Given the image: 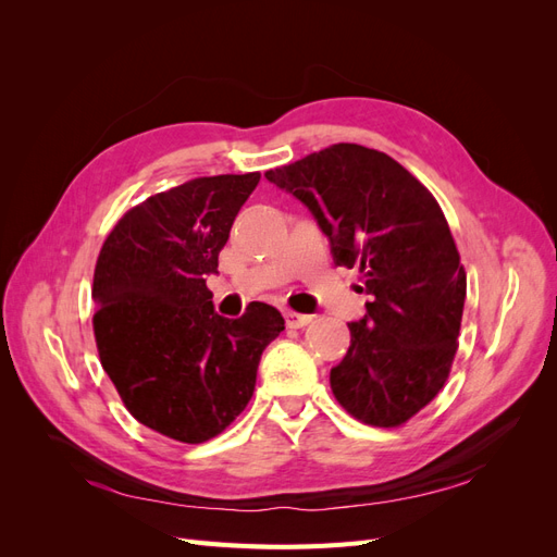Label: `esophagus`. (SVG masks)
Returning a JSON list of instances; mask_svg holds the SVG:
<instances>
[{
    "label": "esophagus",
    "mask_w": 557,
    "mask_h": 557,
    "mask_svg": "<svg viewBox=\"0 0 557 557\" xmlns=\"http://www.w3.org/2000/svg\"><path fill=\"white\" fill-rule=\"evenodd\" d=\"M285 325H288L290 330H299V327H307L313 315H307V313H295V311H285Z\"/></svg>",
    "instance_id": "1"
}]
</instances>
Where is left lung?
<instances>
[{"label": "left lung", "mask_w": 557, "mask_h": 557, "mask_svg": "<svg viewBox=\"0 0 557 557\" xmlns=\"http://www.w3.org/2000/svg\"><path fill=\"white\" fill-rule=\"evenodd\" d=\"M267 181L315 218L334 264L364 276L367 313L332 367L336 401L367 425L397 428L440 395L458 348L467 274L442 207L374 148L334 144Z\"/></svg>", "instance_id": "1"}]
</instances>
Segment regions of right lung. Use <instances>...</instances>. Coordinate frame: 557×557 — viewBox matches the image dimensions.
<instances>
[{
	"label": "right lung",
	"mask_w": 557,
	"mask_h": 557,
	"mask_svg": "<svg viewBox=\"0 0 557 557\" xmlns=\"http://www.w3.org/2000/svg\"><path fill=\"white\" fill-rule=\"evenodd\" d=\"M260 174L193 178L129 209L99 250L92 299L99 360L141 425L183 444L221 434L256 391L283 315L252 301L213 309L207 276Z\"/></svg>",
	"instance_id": "right-lung-1"
}]
</instances>
